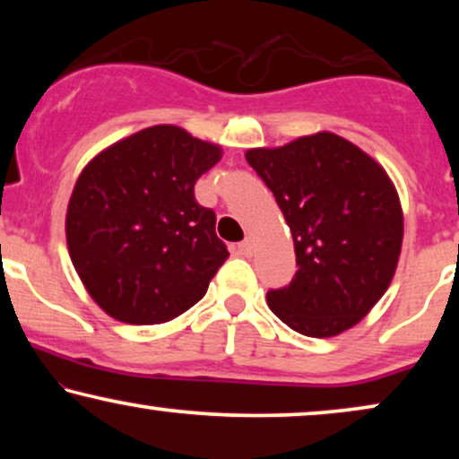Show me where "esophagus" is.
Masks as SVG:
<instances>
[{
    "label": "esophagus",
    "instance_id": "34e87169",
    "mask_svg": "<svg viewBox=\"0 0 459 459\" xmlns=\"http://www.w3.org/2000/svg\"><path fill=\"white\" fill-rule=\"evenodd\" d=\"M238 248H240V253H242L244 256H250V255L255 253V242L250 240V238H247V240L238 244Z\"/></svg>",
    "mask_w": 459,
    "mask_h": 459
}]
</instances>
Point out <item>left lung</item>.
<instances>
[{"label":"left lung","mask_w":459,"mask_h":459,"mask_svg":"<svg viewBox=\"0 0 459 459\" xmlns=\"http://www.w3.org/2000/svg\"><path fill=\"white\" fill-rule=\"evenodd\" d=\"M247 160L273 192L297 253L290 284L267 292L269 309L305 336L353 328L397 269L403 212L393 181L355 143L328 131L248 150Z\"/></svg>","instance_id":"obj_1"}]
</instances>
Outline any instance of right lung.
Here are the masks:
<instances>
[{
	"instance_id": "obj_1",
	"label": "right lung",
	"mask_w": 459,
	"mask_h": 459,
	"mask_svg": "<svg viewBox=\"0 0 459 459\" xmlns=\"http://www.w3.org/2000/svg\"><path fill=\"white\" fill-rule=\"evenodd\" d=\"M219 159L215 143L156 125L112 143L81 171L66 211L68 253L110 317L162 324L204 297L230 253L194 184Z\"/></svg>"
}]
</instances>
